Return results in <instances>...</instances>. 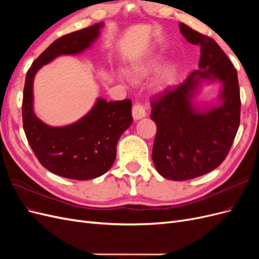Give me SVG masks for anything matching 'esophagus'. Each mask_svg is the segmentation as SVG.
<instances>
[{"instance_id": "34e87169", "label": "esophagus", "mask_w": 259, "mask_h": 259, "mask_svg": "<svg viewBox=\"0 0 259 259\" xmlns=\"http://www.w3.org/2000/svg\"><path fill=\"white\" fill-rule=\"evenodd\" d=\"M132 114H133V117H134V120L143 119V117L146 116V110H145L144 106L140 103L134 104V106H133Z\"/></svg>"}]
</instances>
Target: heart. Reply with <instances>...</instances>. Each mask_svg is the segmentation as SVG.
Instances as JSON below:
<instances>
[{
  "instance_id": "obj_1",
  "label": "heart",
  "mask_w": 259,
  "mask_h": 259,
  "mask_svg": "<svg viewBox=\"0 0 259 259\" xmlns=\"http://www.w3.org/2000/svg\"><path fill=\"white\" fill-rule=\"evenodd\" d=\"M164 59L161 56H153L150 58L144 59L142 61H137L135 64L132 65L131 68V75L133 79L139 80L143 79V77L148 76L149 74H151L163 66ZM120 77L121 79H126L127 75L125 72H120ZM175 79V70L174 68L168 67L166 69H164L161 72L160 76L158 77V82H156V85L160 90L167 88L168 85L173 83Z\"/></svg>"
}]
</instances>
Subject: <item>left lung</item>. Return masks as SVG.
I'll return each mask as SVG.
<instances>
[{
	"instance_id": "obj_1",
	"label": "left lung",
	"mask_w": 259,
	"mask_h": 259,
	"mask_svg": "<svg viewBox=\"0 0 259 259\" xmlns=\"http://www.w3.org/2000/svg\"><path fill=\"white\" fill-rule=\"evenodd\" d=\"M186 40L200 46V70L185 82L151 100L150 117L156 124L152 160L159 174L170 180L202 176L221 165L240 125V89L237 70L213 38L179 23ZM223 84L222 104L199 111L192 100L202 81Z\"/></svg>"
}]
</instances>
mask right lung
Listing matches in <instances>:
<instances>
[{
    "label": "right lung",
    "mask_w": 259,
    "mask_h": 259,
    "mask_svg": "<svg viewBox=\"0 0 259 259\" xmlns=\"http://www.w3.org/2000/svg\"><path fill=\"white\" fill-rule=\"evenodd\" d=\"M104 22L57 38L28 70L22 99V123L28 143L38 162L58 176L89 180L110 169L116 156V144L133 122L132 101L98 98L92 110L67 126L43 123L33 111L34 75L60 55H75L89 49L99 35Z\"/></svg>",
    "instance_id": "obj_1"
}]
</instances>
